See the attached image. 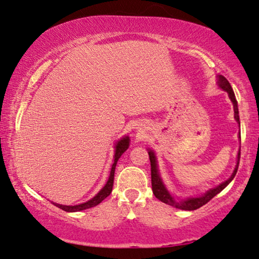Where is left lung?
Wrapping results in <instances>:
<instances>
[{"instance_id":"obj_1","label":"left lung","mask_w":259,"mask_h":259,"mask_svg":"<svg viewBox=\"0 0 259 259\" xmlns=\"http://www.w3.org/2000/svg\"><path fill=\"white\" fill-rule=\"evenodd\" d=\"M219 85L225 90V92L228 93V96H230V99H231V101H232V103H233L234 119H236L237 122L240 125L239 112H238V103H237L236 95H234L232 87H231L230 82H228V80L225 78L224 76H219ZM149 157H150V162H151V183H152V191H153L154 196H156L158 200L162 201V202L169 204V206L180 208V209H184V210H195V209H197V208L202 207L203 204H206L207 202H209V201L213 199L214 196L218 195V194H219L221 190L225 189V188L227 187V184L230 183L231 181L234 179V176H236V174H237L238 166H239L240 152L238 153V162H237L236 169H234L232 176H231L230 179H228L227 181H225V182L221 183L220 186H218L217 188H213V189L208 190L207 193L204 194V195H202V196H200V197H191V199L181 200V201L175 200L174 197L169 194V191L166 190V188L164 187L162 180H160V177H159L158 169H157L156 156H154V153L151 150L149 151Z\"/></svg>"}]
</instances>
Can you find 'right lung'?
Masks as SVG:
<instances>
[{"label": "right lung", "instance_id": "1", "mask_svg": "<svg viewBox=\"0 0 259 259\" xmlns=\"http://www.w3.org/2000/svg\"><path fill=\"white\" fill-rule=\"evenodd\" d=\"M128 145H130L128 137L122 138L120 142H117L116 146H115V156H114V163L112 165V170H110L109 179H108V181H107L106 186L103 187L102 189H101L99 193H97L96 195L93 197L92 200L87 201V202H84V203L77 204V206H63V204H58V203H53V204H55V206H57L58 208H60V209L65 210V211H78V210L88 209V208L95 207L99 203L102 202V201L105 200L107 196H109L110 193H112L113 184H114V172H115L116 163H117V160H119L120 157H121V154L125 152L127 149H128Z\"/></svg>", "mask_w": 259, "mask_h": 259}]
</instances>
